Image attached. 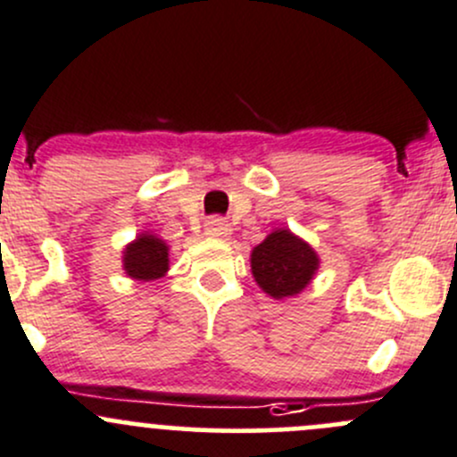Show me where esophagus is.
I'll use <instances>...</instances> for the list:
<instances>
[{
    "instance_id": "esophagus-1",
    "label": "esophagus",
    "mask_w": 457,
    "mask_h": 457,
    "mask_svg": "<svg viewBox=\"0 0 457 457\" xmlns=\"http://www.w3.org/2000/svg\"><path fill=\"white\" fill-rule=\"evenodd\" d=\"M205 234L212 238H228L232 234V228L220 216H212V219L205 220Z\"/></svg>"
}]
</instances>
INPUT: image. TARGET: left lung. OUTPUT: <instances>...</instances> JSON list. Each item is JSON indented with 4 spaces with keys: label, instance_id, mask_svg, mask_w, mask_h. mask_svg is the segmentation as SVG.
I'll use <instances>...</instances> for the list:
<instances>
[{
    "label": "left lung",
    "instance_id": "left-lung-1",
    "mask_svg": "<svg viewBox=\"0 0 457 457\" xmlns=\"http://www.w3.org/2000/svg\"><path fill=\"white\" fill-rule=\"evenodd\" d=\"M320 258L310 243L289 229H274L252 250V274L258 287L271 298H289L312 283Z\"/></svg>",
    "mask_w": 457,
    "mask_h": 457
}]
</instances>
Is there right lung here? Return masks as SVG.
<instances>
[{"label":"right lung","instance_id":"add662e5","mask_svg":"<svg viewBox=\"0 0 457 457\" xmlns=\"http://www.w3.org/2000/svg\"><path fill=\"white\" fill-rule=\"evenodd\" d=\"M168 245L154 234H139L123 250V270L135 280H156L170 267Z\"/></svg>","mask_w":457,"mask_h":457}]
</instances>
